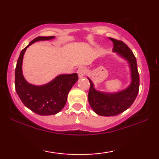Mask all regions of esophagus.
<instances>
[{
	"mask_svg": "<svg viewBox=\"0 0 159 159\" xmlns=\"http://www.w3.org/2000/svg\"><path fill=\"white\" fill-rule=\"evenodd\" d=\"M86 72H87V69L83 66L80 67L77 70V74H78V76H79L80 78L83 77V76L86 74Z\"/></svg>",
	"mask_w": 159,
	"mask_h": 159,
	"instance_id": "esophagus-1",
	"label": "esophagus"
}]
</instances>
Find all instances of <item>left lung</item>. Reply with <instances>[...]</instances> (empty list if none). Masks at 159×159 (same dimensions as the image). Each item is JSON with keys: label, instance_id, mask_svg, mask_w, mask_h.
<instances>
[{"label": "left lung", "instance_id": "obj_1", "mask_svg": "<svg viewBox=\"0 0 159 159\" xmlns=\"http://www.w3.org/2000/svg\"><path fill=\"white\" fill-rule=\"evenodd\" d=\"M113 42L114 52L125 58L129 62L131 69L132 82L127 89L116 93H106L98 91L94 88L91 80L88 93L89 103L97 114L103 116H116L129 108L134 103L138 94L140 77L137 66V61L132 51L121 40L108 38Z\"/></svg>", "mask_w": 159, "mask_h": 159}]
</instances>
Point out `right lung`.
I'll return each instance as SVG.
<instances>
[{
  "mask_svg": "<svg viewBox=\"0 0 159 159\" xmlns=\"http://www.w3.org/2000/svg\"><path fill=\"white\" fill-rule=\"evenodd\" d=\"M54 36L38 37L21 51L15 69V89L17 95L26 107L42 116L57 114L64 107L67 95L78 80L77 73L61 75L45 85L35 86L29 84L21 71L23 56L27 48L39 40H51Z\"/></svg>",
  "mask_w": 159,
  "mask_h": 159,
  "instance_id": "obj_1",
  "label": "right lung"
}]
</instances>
